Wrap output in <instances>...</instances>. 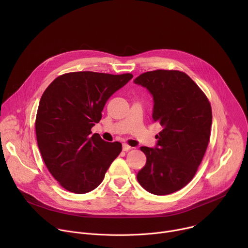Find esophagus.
<instances>
[{
    "label": "esophagus",
    "instance_id": "1",
    "mask_svg": "<svg viewBox=\"0 0 248 248\" xmlns=\"http://www.w3.org/2000/svg\"><path fill=\"white\" fill-rule=\"evenodd\" d=\"M131 149V147L128 145V144H126V143H124L123 144V150L124 151H128V150H130Z\"/></svg>",
    "mask_w": 248,
    "mask_h": 248
}]
</instances>
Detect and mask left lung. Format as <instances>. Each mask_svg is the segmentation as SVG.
Instances as JSON below:
<instances>
[{
	"mask_svg": "<svg viewBox=\"0 0 248 248\" xmlns=\"http://www.w3.org/2000/svg\"><path fill=\"white\" fill-rule=\"evenodd\" d=\"M134 83L152 94V118L163 127L154 149L140 147L147 160L137 181L150 193L167 195L185 187L197 171L210 139L211 105L199 86L180 70H152Z\"/></svg>",
	"mask_w": 248,
	"mask_h": 248,
	"instance_id": "8db88e82",
	"label": "left lung"
}]
</instances>
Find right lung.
Returning <instances> with one entry per match:
<instances>
[{"instance_id": "1", "label": "right lung", "mask_w": 248, "mask_h": 248, "mask_svg": "<svg viewBox=\"0 0 248 248\" xmlns=\"http://www.w3.org/2000/svg\"><path fill=\"white\" fill-rule=\"evenodd\" d=\"M132 78L75 72L58 77L44 91L35 121L37 143L47 169L67 191L95 189L122 152V143L91 135V128L106 102Z\"/></svg>"}]
</instances>
